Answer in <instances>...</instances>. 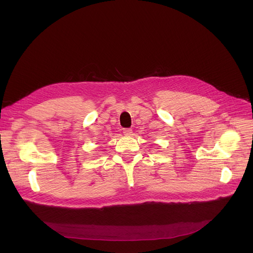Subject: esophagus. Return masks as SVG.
Wrapping results in <instances>:
<instances>
[{"mask_svg":"<svg viewBox=\"0 0 253 253\" xmlns=\"http://www.w3.org/2000/svg\"><path fill=\"white\" fill-rule=\"evenodd\" d=\"M124 135L126 136V137H130L131 135H133V130H131L130 128H125L124 129Z\"/></svg>","mask_w":253,"mask_h":253,"instance_id":"obj_1","label":"esophagus"}]
</instances>
